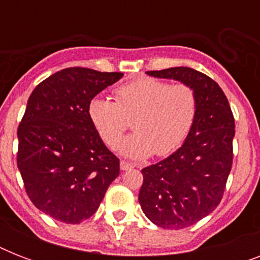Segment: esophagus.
Wrapping results in <instances>:
<instances>
[{
    "instance_id": "34e87169",
    "label": "esophagus",
    "mask_w": 260,
    "mask_h": 260,
    "mask_svg": "<svg viewBox=\"0 0 260 260\" xmlns=\"http://www.w3.org/2000/svg\"><path fill=\"white\" fill-rule=\"evenodd\" d=\"M120 169H121L122 171L131 170V169H134V165L129 162H125V160H121V162H120Z\"/></svg>"
}]
</instances>
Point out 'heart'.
<instances>
[{"label": "heart", "mask_w": 260, "mask_h": 260, "mask_svg": "<svg viewBox=\"0 0 260 260\" xmlns=\"http://www.w3.org/2000/svg\"><path fill=\"white\" fill-rule=\"evenodd\" d=\"M114 101L95 97L87 114L94 129L109 148H116L134 118L135 132L122 140L120 152L143 159L155 154L166 156L182 146L197 117L194 89L185 83L140 78L113 90Z\"/></svg>", "instance_id": "b5f03b06"}]
</instances>
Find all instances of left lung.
<instances>
[{"label":"left lung","mask_w":260,"mask_h":260,"mask_svg":"<svg viewBox=\"0 0 260 260\" xmlns=\"http://www.w3.org/2000/svg\"><path fill=\"white\" fill-rule=\"evenodd\" d=\"M147 74L179 81L197 94V117L189 136L169 158L143 169L139 193L151 221L181 230L212 213L221 201L234 160L235 118L224 91L208 75L190 67Z\"/></svg>","instance_id":"obj_1"}]
</instances>
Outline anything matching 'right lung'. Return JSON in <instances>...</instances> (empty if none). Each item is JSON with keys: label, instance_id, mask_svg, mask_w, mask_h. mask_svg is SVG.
I'll list each match as a JSON object with an SVG mask.
<instances>
[{"label": "right lung", "instance_id": "add662e5", "mask_svg": "<svg viewBox=\"0 0 260 260\" xmlns=\"http://www.w3.org/2000/svg\"><path fill=\"white\" fill-rule=\"evenodd\" d=\"M122 73L69 67L35 87L17 129V167L34 205L58 221L95 213L120 174L87 114L89 102Z\"/></svg>", "mask_w": 260, "mask_h": 260}]
</instances>
